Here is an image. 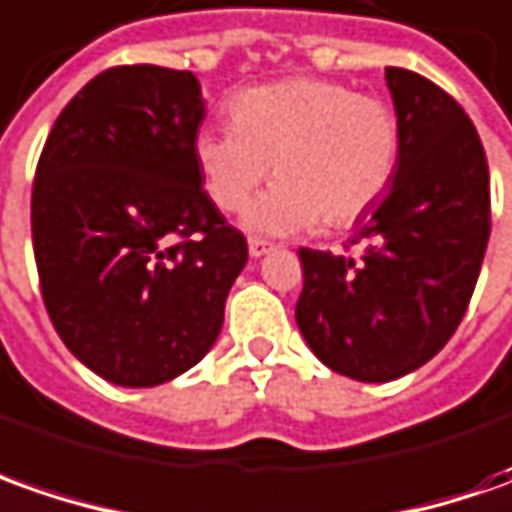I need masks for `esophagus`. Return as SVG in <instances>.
I'll return each instance as SVG.
<instances>
[{
	"label": "esophagus",
	"instance_id": "esophagus-1",
	"mask_svg": "<svg viewBox=\"0 0 512 512\" xmlns=\"http://www.w3.org/2000/svg\"><path fill=\"white\" fill-rule=\"evenodd\" d=\"M272 249H274V246H272V243H266V240H260V238L249 240V255H252V257L269 255Z\"/></svg>",
	"mask_w": 512,
	"mask_h": 512
}]
</instances>
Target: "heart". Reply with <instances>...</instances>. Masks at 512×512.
<instances>
[{"label": "heart", "instance_id": "1", "mask_svg": "<svg viewBox=\"0 0 512 512\" xmlns=\"http://www.w3.org/2000/svg\"><path fill=\"white\" fill-rule=\"evenodd\" d=\"M232 124L192 138L201 184L221 212H243L269 178L274 189L252 206L246 226L263 235L345 229L388 195L402 135L394 110L323 79L246 87L226 104Z\"/></svg>", "mask_w": 512, "mask_h": 512}]
</instances>
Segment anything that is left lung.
I'll use <instances>...</instances> for the list:
<instances>
[{"label":"left lung","mask_w":512,"mask_h":512,"mask_svg":"<svg viewBox=\"0 0 512 512\" xmlns=\"http://www.w3.org/2000/svg\"><path fill=\"white\" fill-rule=\"evenodd\" d=\"M402 150L394 184L357 223L360 260L300 249L297 326L317 360L391 382L442 351L465 317L490 238V175L479 133L419 73L385 67Z\"/></svg>","instance_id":"8db88e82"}]
</instances>
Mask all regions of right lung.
Here are the masks:
<instances>
[{"label": "right lung", "instance_id": "right-lung-1", "mask_svg": "<svg viewBox=\"0 0 512 512\" xmlns=\"http://www.w3.org/2000/svg\"><path fill=\"white\" fill-rule=\"evenodd\" d=\"M203 115L189 70L110 67L64 107L36 167L30 226L47 314L90 371L124 388L203 360L249 257L201 189Z\"/></svg>", "mask_w": 512, "mask_h": 512}]
</instances>
